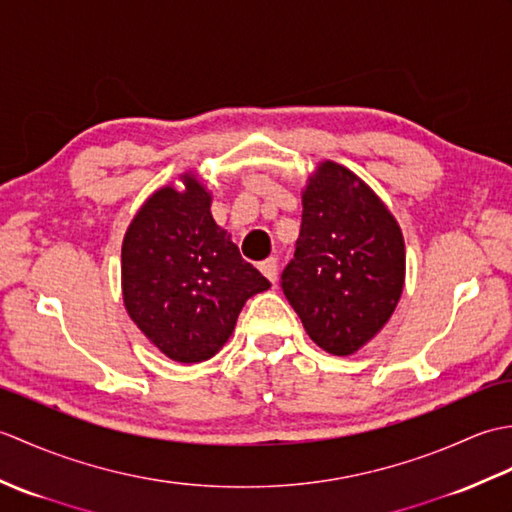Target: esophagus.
I'll use <instances>...</instances> for the list:
<instances>
[{"label": "esophagus", "instance_id": "esophagus-1", "mask_svg": "<svg viewBox=\"0 0 512 512\" xmlns=\"http://www.w3.org/2000/svg\"><path fill=\"white\" fill-rule=\"evenodd\" d=\"M259 270H262L264 273V277L268 279V281H277V259L275 257H268V259H264L262 264H259Z\"/></svg>", "mask_w": 512, "mask_h": 512}]
</instances>
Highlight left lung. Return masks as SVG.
Here are the masks:
<instances>
[{
  "label": "left lung",
  "mask_w": 512,
  "mask_h": 512,
  "mask_svg": "<svg viewBox=\"0 0 512 512\" xmlns=\"http://www.w3.org/2000/svg\"><path fill=\"white\" fill-rule=\"evenodd\" d=\"M405 286V239L367 184L325 160L303 191L295 257L281 288L310 339L350 356L394 314Z\"/></svg>",
  "instance_id": "obj_1"
}]
</instances>
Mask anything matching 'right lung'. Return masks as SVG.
Returning <instances> with one entry per match:
<instances>
[{"label":"right lung","instance_id":"add662e5","mask_svg":"<svg viewBox=\"0 0 512 512\" xmlns=\"http://www.w3.org/2000/svg\"><path fill=\"white\" fill-rule=\"evenodd\" d=\"M184 189H158L129 224L123 253L127 314L158 350L202 363L233 334L246 299L270 281L239 255L211 215V193L184 173Z\"/></svg>","mask_w":512,"mask_h":512}]
</instances>
